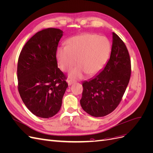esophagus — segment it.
I'll return each instance as SVG.
<instances>
[{
    "instance_id": "1",
    "label": "esophagus",
    "mask_w": 153,
    "mask_h": 153,
    "mask_svg": "<svg viewBox=\"0 0 153 153\" xmlns=\"http://www.w3.org/2000/svg\"><path fill=\"white\" fill-rule=\"evenodd\" d=\"M76 81L74 80H72V79H69L68 80V84L69 85H71L72 84H73V83H75Z\"/></svg>"
}]
</instances>
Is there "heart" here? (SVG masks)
Here are the masks:
<instances>
[{
  "mask_svg": "<svg viewBox=\"0 0 153 153\" xmlns=\"http://www.w3.org/2000/svg\"><path fill=\"white\" fill-rule=\"evenodd\" d=\"M110 45L103 36L94 34L76 36L68 41L67 47H60L57 50L59 66L68 72L76 65L79 66L69 74V78L78 79L87 75H94L102 68L108 56Z\"/></svg>",
  "mask_w": 153,
  "mask_h": 153,
  "instance_id": "1",
  "label": "heart"
}]
</instances>
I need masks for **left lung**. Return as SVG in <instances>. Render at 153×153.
Instances as JSON below:
<instances>
[{"mask_svg":"<svg viewBox=\"0 0 153 153\" xmlns=\"http://www.w3.org/2000/svg\"><path fill=\"white\" fill-rule=\"evenodd\" d=\"M112 51L104 69L82 84V108L93 117L112 112L121 102L131 76V59L126 45L114 32Z\"/></svg>","mask_w":153,"mask_h":153,"instance_id":"left-lung-1","label":"left lung"}]
</instances>
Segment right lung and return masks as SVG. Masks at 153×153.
<instances>
[{"mask_svg": "<svg viewBox=\"0 0 153 153\" xmlns=\"http://www.w3.org/2000/svg\"><path fill=\"white\" fill-rule=\"evenodd\" d=\"M62 32L55 28L38 32L25 43L18 57V92L27 108L41 118L52 117L59 112L68 86L56 58Z\"/></svg>", "mask_w": 153, "mask_h": 153, "instance_id": "add662e5", "label": "right lung"}]
</instances>
